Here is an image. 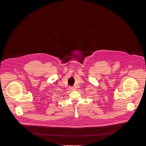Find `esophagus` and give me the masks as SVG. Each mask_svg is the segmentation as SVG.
Returning <instances> with one entry per match:
<instances>
[{"instance_id":"34e87169","label":"esophagus","mask_w":146,"mask_h":146,"mask_svg":"<svg viewBox=\"0 0 146 146\" xmlns=\"http://www.w3.org/2000/svg\"><path fill=\"white\" fill-rule=\"evenodd\" d=\"M69 89L70 90H74V88H72V87H69Z\"/></svg>"}]
</instances>
